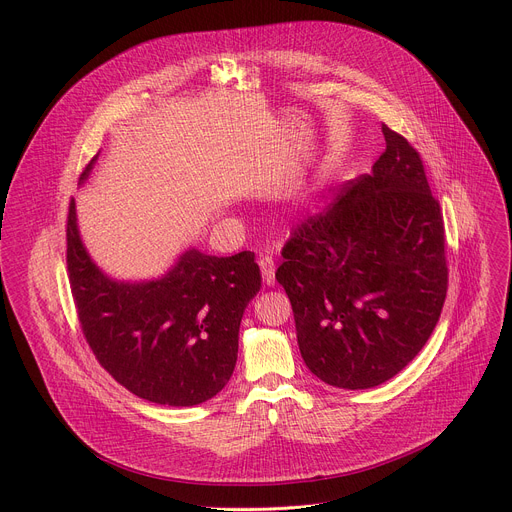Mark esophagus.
<instances>
[{
    "mask_svg": "<svg viewBox=\"0 0 512 512\" xmlns=\"http://www.w3.org/2000/svg\"><path fill=\"white\" fill-rule=\"evenodd\" d=\"M259 267H261V275H263V283L265 285H273L275 283V265L271 257H261L259 259Z\"/></svg>",
    "mask_w": 512,
    "mask_h": 512,
    "instance_id": "obj_1",
    "label": "esophagus"
}]
</instances>
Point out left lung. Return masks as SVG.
Returning a JSON list of instances; mask_svg holds the SVG:
<instances>
[{
	"label": "left lung",
	"instance_id": "left-lung-1",
	"mask_svg": "<svg viewBox=\"0 0 512 512\" xmlns=\"http://www.w3.org/2000/svg\"><path fill=\"white\" fill-rule=\"evenodd\" d=\"M387 150L294 231L275 279L294 308L306 367L338 389H371L417 356L440 320L444 218L419 154L383 123Z\"/></svg>",
	"mask_w": 512,
	"mask_h": 512
}]
</instances>
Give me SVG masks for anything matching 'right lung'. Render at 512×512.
<instances>
[{"label": "right lung", "mask_w": 512, "mask_h": 512, "mask_svg": "<svg viewBox=\"0 0 512 512\" xmlns=\"http://www.w3.org/2000/svg\"><path fill=\"white\" fill-rule=\"evenodd\" d=\"M66 265L83 334L119 385L172 407L223 391L237 364L243 312L261 289L255 253L214 257L190 247L156 279H113L89 255L72 200Z\"/></svg>", "instance_id": "add662e5"}]
</instances>
